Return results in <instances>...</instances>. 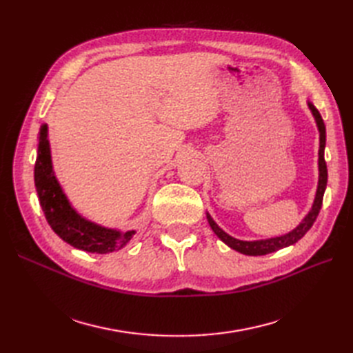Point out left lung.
<instances>
[{
  "label": "left lung",
  "mask_w": 353,
  "mask_h": 353,
  "mask_svg": "<svg viewBox=\"0 0 353 353\" xmlns=\"http://www.w3.org/2000/svg\"><path fill=\"white\" fill-rule=\"evenodd\" d=\"M309 109L312 110V114L316 121L318 125V130H319V159H318V166H319V179H318V190H316V196L314 200V205L312 209L309 210L307 215L305 216V219L299 223L297 228H294L292 232L285 234V236L281 237H274V239H268V240H259V241H243V240H237L228 234L225 231H222L216 222L210 218V215L208 213V221H209V225L213 230V232L216 234V236L225 243L227 245H230L231 249L237 250L243 254H249V256H262V254H268L272 252L280 250L283 248H287V245L294 244L296 241L301 240L305 234L311 230V227L314 225V222L318 216L319 210H321L323 206V197H324V191L327 187V163H325V159H324V148H325V125L321 114H319L318 109L312 103H307Z\"/></svg>",
  "instance_id": "obj_1"
}]
</instances>
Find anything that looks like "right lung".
<instances>
[{
    "label": "right lung",
    "instance_id": "obj_1",
    "mask_svg": "<svg viewBox=\"0 0 353 353\" xmlns=\"http://www.w3.org/2000/svg\"><path fill=\"white\" fill-rule=\"evenodd\" d=\"M38 156L35 162V187L39 205L47 222L57 236L73 248L91 253H110L122 249L132 239L135 231L121 232L97 225L83 219L72 209L52 172L47 125L39 130Z\"/></svg>",
    "mask_w": 353,
    "mask_h": 353
}]
</instances>
